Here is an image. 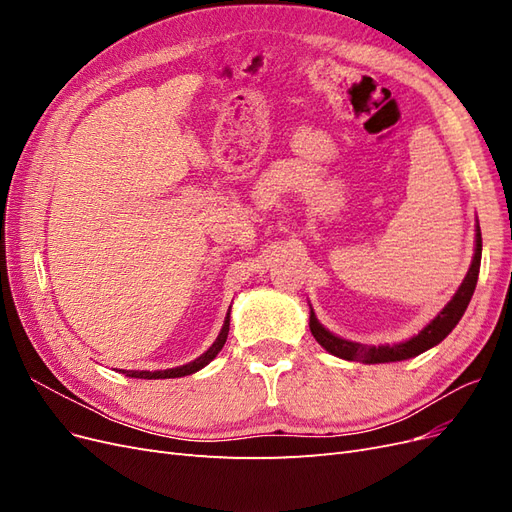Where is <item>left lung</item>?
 <instances>
[{"label":"left lung","mask_w":512,"mask_h":512,"mask_svg":"<svg viewBox=\"0 0 512 512\" xmlns=\"http://www.w3.org/2000/svg\"><path fill=\"white\" fill-rule=\"evenodd\" d=\"M480 254H483V237H480V226L476 224V247H474V258H472V265L463 277L461 286L457 288L455 297L444 305L442 312L433 318L427 327L406 339V342L401 344H393V346H365V344H356L350 342V339H342L333 335L329 329H324L322 324L318 322L314 309L309 312V331L316 337V342L339 359H346V361H359V363H395V361H406L412 359V356H418L421 352L438 346L442 339L451 333L457 322L461 320V316L466 314L468 303L474 294L476 282H478V269H480Z\"/></svg>","instance_id":"left-lung-1"}]
</instances>
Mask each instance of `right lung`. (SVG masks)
Returning <instances> with one entry per match:
<instances>
[{"mask_svg":"<svg viewBox=\"0 0 512 512\" xmlns=\"http://www.w3.org/2000/svg\"><path fill=\"white\" fill-rule=\"evenodd\" d=\"M228 327H230V309H228V314H226V320H224V327H222V331H220V335H218V339H215V342L209 346V350L207 352H203L198 356V359H194L192 363H185V365H181V367H173V369H160V371H136V369H130V371H126V369H119L121 374H126L128 378H143V380H164V378H183V376H190V374H194V371H198V369H203L205 365H209L215 356H218V352L224 348V344H226V337H228Z\"/></svg>","mask_w":512,"mask_h":512,"instance_id":"right-lung-1","label":"right lung"}]
</instances>
